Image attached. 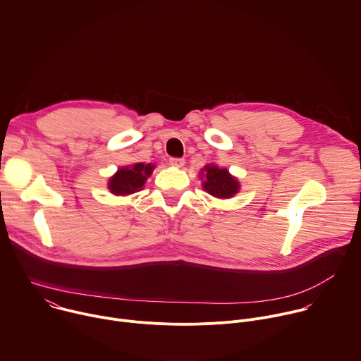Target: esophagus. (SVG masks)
<instances>
[{
	"mask_svg": "<svg viewBox=\"0 0 361 361\" xmlns=\"http://www.w3.org/2000/svg\"><path fill=\"white\" fill-rule=\"evenodd\" d=\"M170 164H171L173 167H183V166H184V159L171 157V159H170Z\"/></svg>",
	"mask_w": 361,
	"mask_h": 361,
	"instance_id": "34e87169",
	"label": "esophagus"
}]
</instances>
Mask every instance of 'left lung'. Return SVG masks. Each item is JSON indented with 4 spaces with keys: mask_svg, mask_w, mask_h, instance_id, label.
<instances>
[{
    "mask_svg": "<svg viewBox=\"0 0 361 361\" xmlns=\"http://www.w3.org/2000/svg\"><path fill=\"white\" fill-rule=\"evenodd\" d=\"M204 190L219 198L233 197L238 191V181L228 174V170L219 169L216 166H205L204 169Z\"/></svg>",
    "mask_w": 361,
    "mask_h": 361,
    "instance_id": "8db88e82",
    "label": "left lung"
}]
</instances>
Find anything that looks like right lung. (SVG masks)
I'll return each mask as SVG.
<instances>
[{
	"label": "right lung",
	"instance_id": "obj_1",
	"mask_svg": "<svg viewBox=\"0 0 361 361\" xmlns=\"http://www.w3.org/2000/svg\"><path fill=\"white\" fill-rule=\"evenodd\" d=\"M152 169L154 166H145L141 163L134 164L133 167L121 169L114 177H111L109 187L114 194H133L144 185V181L151 176Z\"/></svg>",
	"mask_w": 361,
	"mask_h": 361
}]
</instances>
